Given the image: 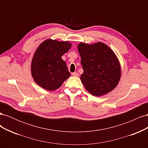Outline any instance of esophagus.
<instances>
[{
    "mask_svg": "<svg viewBox=\"0 0 148 148\" xmlns=\"http://www.w3.org/2000/svg\"><path fill=\"white\" fill-rule=\"evenodd\" d=\"M71 75H72L73 77H78V73L77 72H73L71 73Z\"/></svg>",
    "mask_w": 148,
    "mask_h": 148,
    "instance_id": "esophagus-1",
    "label": "esophagus"
}]
</instances>
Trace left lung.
<instances>
[{
    "mask_svg": "<svg viewBox=\"0 0 148 148\" xmlns=\"http://www.w3.org/2000/svg\"><path fill=\"white\" fill-rule=\"evenodd\" d=\"M83 69L80 79L86 90L95 96L110 92L117 86L121 68L117 56L106 44L98 42L78 45Z\"/></svg>",
    "mask_w": 148,
    "mask_h": 148,
    "instance_id": "8db88e82",
    "label": "left lung"
}]
</instances>
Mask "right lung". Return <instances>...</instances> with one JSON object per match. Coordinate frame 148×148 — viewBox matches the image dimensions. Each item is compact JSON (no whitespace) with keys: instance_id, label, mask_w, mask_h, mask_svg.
<instances>
[{"instance_id":"obj_1","label":"right lung","mask_w":148,"mask_h":148,"mask_svg":"<svg viewBox=\"0 0 148 148\" xmlns=\"http://www.w3.org/2000/svg\"><path fill=\"white\" fill-rule=\"evenodd\" d=\"M69 41L46 39L36 50L31 62V71L34 82L47 91L60 88L70 73L62 56L71 48Z\"/></svg>"}]
</instances>
